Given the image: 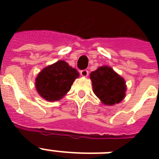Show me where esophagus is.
<instances>
[{"label": "esophagus", "instance_id": "esophagus-1", "mask_svg": "<svg viewBox=\"0 0 159 159\" xmlns=\"http://www.w3.org/2000/svg\"><path fill=\"white\" fill-rule=\"evenodd\" d=\"M81 75H82V77H87L88 76V71L87 69H84V70H82L81 72H80Z\"/></svg>", "mask_w": 159, "mask_h": 159}]
</instances>
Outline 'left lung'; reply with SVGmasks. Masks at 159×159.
<instances>
[{"instance_id":"8db88e82","label":"left lung","mask_w":159,"mask_h":159,"mask_svg":"<svg viewBox=\"0 0 159 159\" xmlns=\"http://www.w3.org/2000/svg\"><path fill=\"white\" fill-rule=\"evenodd\" d=\"M95 95L105 105L117 104L125 95V80L110 67H100L90 75Z\"/></svg>"}]
</instances>
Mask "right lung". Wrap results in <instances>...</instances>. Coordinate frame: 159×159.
Segmentation results:
<instances>
[{
    "mask_svg": "<svg viewBox=\"0 0 159 159\" xmlns=\"http://www.w3.org/2000/svg\"><path fill=\"white\" fill-rule=\"evenodd\" d=\"M79 73L64 61L43 68L36 78V90L43 99L49 102L58 101L71 89Z\"/></svg>",
    "mask_w": 159,
    "mask_h": 159,
    "instance_id": "add662e5",
    "label": "right lung"
}]
</instances>
